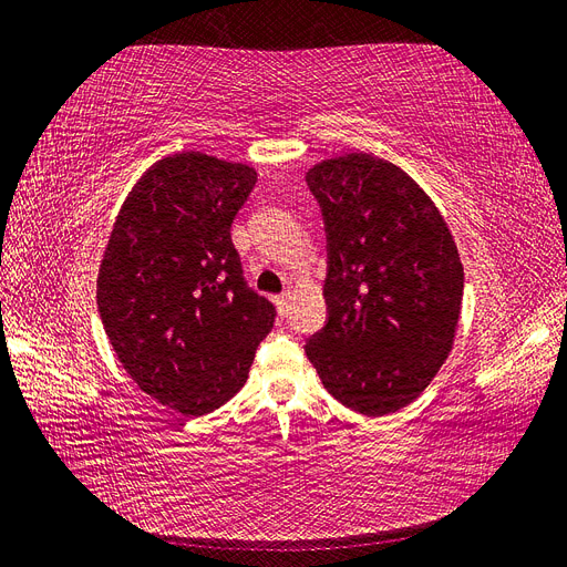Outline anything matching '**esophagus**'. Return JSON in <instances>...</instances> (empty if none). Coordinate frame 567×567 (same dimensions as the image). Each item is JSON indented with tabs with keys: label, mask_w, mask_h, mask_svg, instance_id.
Listing matches in <instances>:
<instances>
[{
	"label": "esophagus",
	"mask_w": 567,
	"mask_h": 567,
	"mask_svg": "<svg viewBox=\"0 0 567 567\" xmlns=\"http://www.w3.org/2000/svg\"><path fill=\"white\" fill-rule=\"evenodd\" d=\"M274 302H277V307H279V315H281V317H286V315H288V307H290V293L279 296V298L274 300Z\"/></svg>",
	"instance_id": "1"
}]
</instances>
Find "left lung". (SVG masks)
I'll return each instance as SVG.
<instances>
[{
	"instance_id": "obj_1",
	"label": "left lung",
	"mask_w": 567,
	"mask_h": 567,
	"mask_svg": "<svg viewBox=\"0 0 567 567\" xmlns=\"http://www.w3.org/2000/svg\"><path fill=\"white\" fill-rule=\"evenodd\" d=\"M305 182L326 231V323L307 359L338 402L392 414L452 350L463 298L454 238L423 188L371 153L323 161Z\"/></svg>"
}]
</instances>
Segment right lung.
<instances>
[{
    "instance_id": "obj_1",
    "label": "right lung",
    "mask_w": 567,
    "mask_h": 567,
    "mask_svg": "<svg viewBox=\"0 0 567 567\" xmlns=\"http://www.w3.org/2000/svg\"><path fill=\"white\" fill-rule=\"evenodd\" d=\"M255 182L252 167L198 151L158 161L120 208L99 269L96 305L120 364L184 416L244 388L277 319L231 244Z\"/></svg>"
}]
</instances>
